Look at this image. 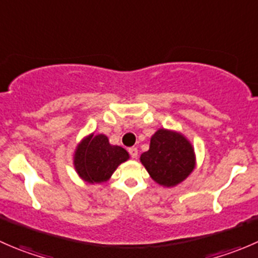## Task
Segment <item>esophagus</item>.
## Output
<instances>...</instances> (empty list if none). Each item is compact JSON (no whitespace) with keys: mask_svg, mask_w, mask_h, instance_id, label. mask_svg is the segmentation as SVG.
Wrapping results in <instances>:
<instances>
[{"mask_svg":"<svg viewBox=\"0 0 258 258\" xmlns=\"http://www.w3.org/2000/svg\"><path fill=\"white\" fill-rule=\"evenodd\" d=\"M128 152H130V155H131L132 158H137V156H139V150H137L136 147L128 148Z\"/></svg>","mask_w":258,"mask_h":258,"instance_id":"34e87169","label":"esophagus"}]
</instances>
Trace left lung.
<instances>
[{"instance_id":"left-lung-1","label":"left lung","mask_w":258,"mask_h":258,"mask_svg":"<svg viewBox=\"0 0 258 258\" xmlns=\"http://www.w3.org/2000/svg\"><path fill=\"white\" fill-rule=\"evenodd\" d=\"M140 161L150 177L167 188L183 182L196 168L194 146L182 132L175 130L158 128Z\"/></svg>"}]
</instances>
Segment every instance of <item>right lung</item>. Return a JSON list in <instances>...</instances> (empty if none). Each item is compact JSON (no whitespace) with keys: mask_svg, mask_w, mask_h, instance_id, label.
<instances>
[{"mask_svg":"<svg viewBox=\"0 0 258 258\" xmlns=\"http://www.w3.org/2000/svg\"><path fill=\"white\" fill-rule=\"evenodd\" d=\"M128 158V152L121 146L111 145L106 135L90 134L75 148L74 167L80 178L87 183H102Z\"/></svg>","mask_w":258,"mask_h":258,"instance_id":"right-lung-1","label":"right lung"}]
</instances>
